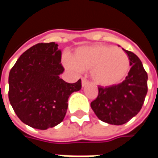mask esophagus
<instances>
[{
    "mask_svg": "<svg viewBox=\"0 0 158 158\" xmlns=\"http://www.w3.org/2000/svg\"><path fill=\"white\" fill-rule=\"evenodd\" d=\"M81 84H82V86L83 87H85L88 84H89V82L86 80L85 79H82V81H81Z\"/></svg>",
    "mask_w": 158,
    "mask_h": 158,
    "instance_id": "esophagus-1",
    "label": "esophagus"
}]
</instances>
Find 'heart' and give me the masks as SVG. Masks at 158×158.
I'll use <instances>...</instances> for the list:
<instances>
[{"mask_svg": "<svg viewBox=\"0 0 158 158\" xmlns=\"http://www.w3.org/2000/svg\"><path fill=\"white\" fill-rule=\"evenodd\" d=\"M63 64L73 71L90 70L93 82L103 87L119 85L130 69L129 56L123 50L112 45L82 46L73 52L72 58L66 56Z\"/></svg>", "mask_w": 158, "mask_h": 158, "instance_id": "b5f03b06", "label": "heart"}]
</instances>
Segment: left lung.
<instances>
[{"label": "left lung", "instance_id": "8db88e82", "mask_svg": "<svg viewBox=\"0 0 158 158\" xmlns=\"http://www.w3.org/2000/svg\"><path fill=\"white\" fill-rule=\"evenodd\" d=\"M129 56L131 69L119 85L99 87L98 96L90 103L97 118L113 125H122L139 113L147 94L148 76L137 56L123 49Z\"/></svg>", "mask_w": 158, "mask_h": 158}]
</instances>
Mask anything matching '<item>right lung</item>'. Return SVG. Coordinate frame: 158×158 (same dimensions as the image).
<instances>
[{
  "label": "right lung",
  "mask_w": 158,
  "mask_h": 158,
  "mask_svg": "<svg viewBox=\"0 0 158 158\" xmlns=\"http://www.w3.org/2000/svg\"><path fill=\"white\" fill-rule=\"evenodd\" d=\"M62 52L55 42L39 43L20 56L9 73L8 97L23 123L45 130L64 119L68 100L81 89V80L60 79L64 69Z\"/></svg>",
  "instance_id": "right-lung-1"
}]
</instances>
